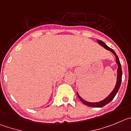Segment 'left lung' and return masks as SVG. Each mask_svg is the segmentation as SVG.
<instances>
[{
  "instance_id": "8db88e82",
  "label": "left lung",
  "mask_w": 131,
  "mask_h": 131,
  "mask_svg": "<svg viewBox=\"0 0 131 131\" xmlns=\"http://www.w3.org/2000/svg\"><path fill=\"white\" fill-rule=\"evenodd\" d=\"M97 42L99 43L100 45L102 46V47L106 49L107 50H109L110 51H111L112 53L114 54L115 57V62L117 64V66H118V68H117V82H116V84H115V88H114V90L112 91V93L107 96L106 98H105L104 99L102 100V101H100V102H88V101H85L84 99H83L81 96L79 95V94L77 93V95L78 96L79 99H80V101H82L83 104H84L85 105L88 106L90 107H95V108H101V107L104 106L105 105H106L107 104L109 103L110 102H111L113 99H114V98L115 97V95L117 94V91H118L119 89L120 88V85H121V80H122V70H121V63H120L119 59L118 57H117V55H116L115 52L114 51V49H112V48H109L108 46L104 42H103L102 41L99 40H97Z\"/></svg>"
}]
</instances>
